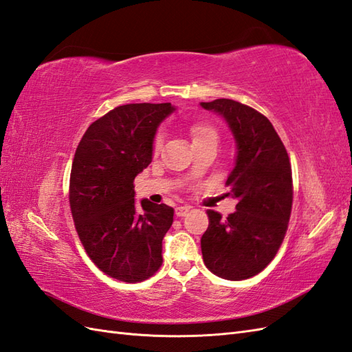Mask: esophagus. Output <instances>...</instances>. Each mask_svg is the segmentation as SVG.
<instances>
[{
	"mask_svg": "<svg viewBox=\"0 0 352 352\" xmlns=\"http://www.w3.org/2000/svg\"><path fill=\"white\" fill-rule=\"evenodd\" d=\"M190 206H177L175 208V214H177V217H184V215H187L188 212H190Z\"/></svg>",
	"mask_w": 352,
	"mask_h": 352,
	"instance_id": "obj_1",
	"label": "esophagus"
}]
</instances>
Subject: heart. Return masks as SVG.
Wrapping results in <instances>:
<instances>
[{"instance_id":"obj_1","label":"heart","mask_w":352,"mask_h":352,"mask_svg":"<svg viewBox=\"0 0 352 352\" xmlns=\"http://www.w3.org/2000/svg\"><path fill=\"white\" fill-rule=\"evenodd\" d=\"M190 135H192L193 144L199 142V141H206V140L217 141V138H219L217 129H215L214 126H211L208 123H204V122L195 123L190 128ZM153 147H155V151H157V148L160 147V138L159 137L155 140V146H153Z\"/></svg>"}]
</instances>
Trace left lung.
Here are the masks:
<instances>
[{
	"label": "left lung",
	"mask_w": 352,
	"mask_h": 352,
	"mask_svg": "<svg viewBox=\"0 0 352 352\" xmlns=\"http://www.w3.org/2000/svg\"><path fill=\"white\" fill-rule=\"evenodd\" d=\"M201 105L226 120L238 150L226 182L236 211L226 220L206 211L204 262L214 275L241 281L262 272L283 244L293 204L290 159L272 123L254 108L224 98Z\"/></svg>",
	"instance_id": "obj_1"
}]
</instances>
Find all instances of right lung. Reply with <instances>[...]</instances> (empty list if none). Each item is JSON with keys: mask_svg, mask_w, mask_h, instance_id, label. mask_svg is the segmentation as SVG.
Wrapping results in <instances>:
<instances>
[{"mask_svg": "<svg viewBox=\"0 0 352 352\" xmlns=\"http://www.w3.org/2000/svg\"><path fill=\"white\" fill-rule=\"evenodd\" d=\"M174 110L169 102L116 107L89 126L76 150L69 206L78 238L90 260L123 283L144 281L164 262L174 208L137 205L133 179L151 164L156 131Z\"/></svg>", "mask_w": 352, "mask_h": 352, "instance_id": "add662e5", "label": "right lung"}]
</instances>
